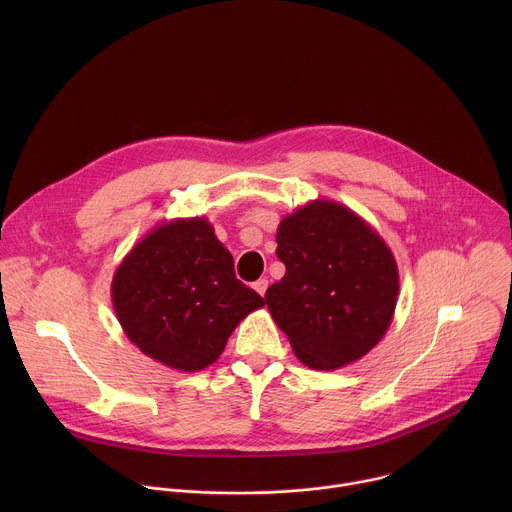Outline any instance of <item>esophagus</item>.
<instances>
[{
	"label": "esophagus",
	"mask_w": 512,
	"mask_h": 512,
	"mask_svg": "<svg viewBox=\"0 0 512 512\" xmlns=\"http://www.w3.org/2000/svg\"><path fill=\"white\" fill-rule=\"evenodd\" d=\"M267 285H269V281H267V279H259V281H255V283H253V287H255V291H257L259 296H265Z\"/></svg>",
	"instance_id": "34e87169"
}]
</instances>
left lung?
I'll return each mask as SVG.
<instances>
[{"mask_svg":"<svg viewBox=\"0 0 512 512\" xmlns=\"http://www.w3.org/2000/svg\"><path fill=\"white\" fill-rule=\"evenodd\" d=\"M281 281L265 304L310 369L334 371L373 350L391 326L397 261L383 237L334 200H312L277 227Z\"/></svg>","mask_w":512,"mask_h":512,"instance_id":"1","label":"left lung"}]
</instances>
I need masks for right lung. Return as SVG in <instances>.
<instances>
[{
    "mask_svg": "<svg viewBox=\"0 0 512 512\" xmlns=\"http://www.w3.org/2000/svg\"><path fill=\"white\" fill-rule=\"evenodd\" d=\"M111 298L127 338L170 369L196 373L265 300L235 277L208 218H174L145 235L113 275Z\"/></svg>",
    "mask_w": 512,
    "mask_h": 512,
    "instance_id": "obj_1",
    "label": "right lung"
}]
</instances>
